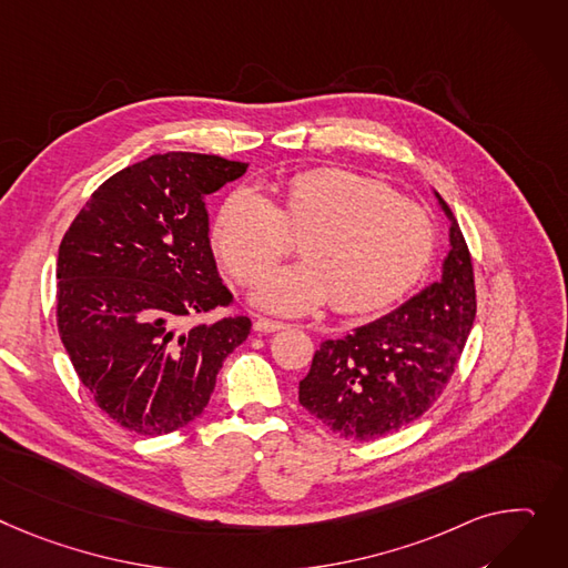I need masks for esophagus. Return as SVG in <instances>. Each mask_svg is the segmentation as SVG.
<instances>
[{
  "label": "esophagus",
  "mask_w": 568,
  "mask_h": 568,
  "mask_svg": "<svg viewBox=\"0 0 568 568\" xmlns=\"http://www.w3.org/2000/svg\"><path fill=\"white\" fill-rule=\"evenodd\" d=\"M253 328L257 333H276V331H283L287 328L283 322H274V320H267V317H255L253 322Z\"/></svg>",
  "instance_id": "esophagus-1"
}]
</instances>
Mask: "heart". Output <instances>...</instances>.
<instances>
[{
    "label": "heart",
    "instance_id": "heart-1",
    "mask_svg": "<svg viewBox=\"0 0 568 568\" xmlns=\"http://www.w3.org/2000/svg\"><path fill=\"white\" fill-rule=\"evenodd\" d=\"M301 240L306 260L264 276L260 306L283 315L324 301L339 313H367L404 294L425 272L434 223L379 180L315 169L287 180L281 207L255 186H237L214 219V248L229 274L251 283Z\"/></svg>",
    "mask_w": 568,
    "mask_h": 568
}]
</instances>
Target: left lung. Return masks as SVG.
Returning a JSON list of instances; mask_svg holds the SVG:
<instances>
[{
	"mask_svg": "<svg viewBox=\"0 0 568 568\" xmlns=\"http://www.w3.org/2000/svg\"><path fill=\"white\" fill-rule=\"evenodd\" d=\"M443 276L390 315L326 339L298 382V402L333 434L376 440L420 418L443 395L470 335L477 298L468 244L449 205Z\"/></svg>",
	"mask_w": 568,
	"mask_h": 568,
	"instance_id": "8db88e82",
	"label": "left lung"
}]
</instances>
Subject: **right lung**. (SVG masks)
Wrapping results in <instances>:
<instances>
[{"instance_id":"right-lung-1","label":"right lung","mask_w":568,"mask_h":568,"mask_svg":"<svg viewBox=\"0 0 568 568\" xmlns=\"http://www.w3.org/2000/svg\"><path fill=\"white\" fill-rule=\"evenodd\" d=\"M248 164L166 153L104 180L65 231L57 260V326L82 386L121 427L162 436L207 406L216 374L248 337L225 315L203 196Z\"/></svg>"}]
</instances>
